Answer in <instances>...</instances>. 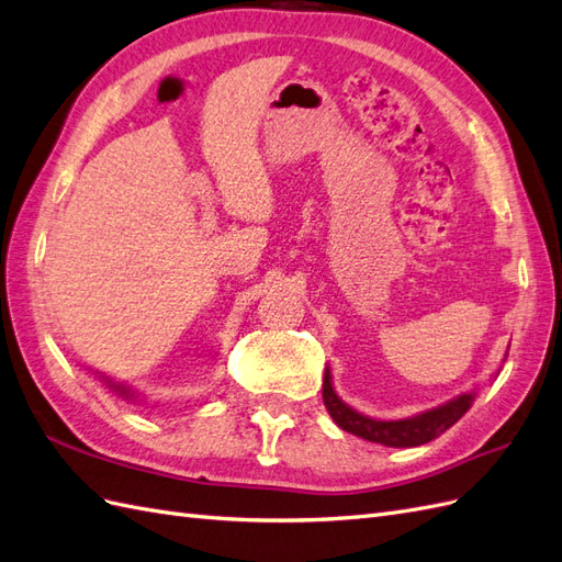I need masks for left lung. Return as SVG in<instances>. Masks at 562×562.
Returning <instances> with one entry per match:
<instances>
[{"mask_svg":"<svg viewBox=\"0 0 562 562\" xmlns=\"http://www.w3.org/2000/svg\"><path fill=\"white\" fill-rule=\"evenodd\" d=\"M323 401L327 413L333 415V420L344 429L351 431V435L361 437L366 441H375L382 446H392V449H411V446H420L431 439L441 437L446 429L456 425L468 408L472 406L474 394H460L446 404L425 411L420 415H413V418L404 420H375L368 418V415L353 411L351 406L344 404L337 396L333 386V375H329V368H325V380H323Z\"/></svg>","mask_w":562,"mask_h":562,"instance_id":"8db88e82","label":"left lung"}]
</instances>
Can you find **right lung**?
<instances>
[{"label":"right lung","instance_id":"right-lung-1","mask_svg":"<svg viewBox=\"0 0 562 562\" xmlns=\"http://www.w3.org/2000/svg\"><path fill=\"white\" fill-rule=\"evenodd\" d=\"M104 382H106V386L111 392H116L119 396H123V398H131V401H135L137 398V394L131 390V386H125V384H119V382H111L109 378H102Z\"/></svg>","mask_w":562,"mask_h":562}]
</instances>
